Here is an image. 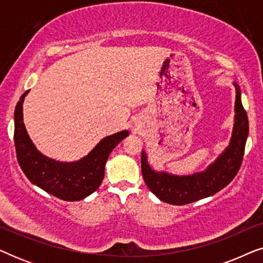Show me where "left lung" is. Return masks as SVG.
Returning a JSON list of instances; mask_svg holds the SVG:
<instances>
[{
	"mask_svg": "<svg viewBox=\"0 0 263 263\" xmlns=\"http://www.w3.org/2000/svg\"><path fill=\"white\" fill-rule=\"evenodd\" d=\"M236 88L235 118L231 140L229 145L203 171L192 175H174L167 171H158L151 166L145 149L141 152V171L148 189L160 201L170 204L195 202L220 192L235 178L243 160L244 148L249 133V122L240 99V88Z\"/></svg>",
	"mask_w": 263,
	"mask_h": 263,
	"instance_id": "obj_1",
	"label": "left lung"
}]
</instances>
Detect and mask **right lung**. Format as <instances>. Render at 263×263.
<instances>
[{"label": "right lung", "instance_id": "1", "mask_svg": "<svg viewBox=\"0 0 263 263\" xmlns=\"http://www.w3.org/2000/svg\"><path fill=\"white\" fill-rule=\"evenodd\" d=\"M28 92L20 97L14 112V142L21 170L34 185L61 200L85 199L99 188L107 158L129 132L122 130L105 136L87 156L79 160L61 161L46 157L32 142L24 123L23 104Z\"/></svg>", "mask_w": 263, "mask_h": 263}]
</instances>
